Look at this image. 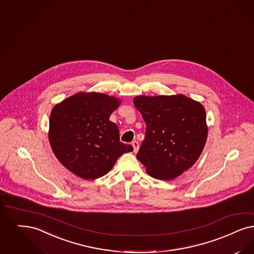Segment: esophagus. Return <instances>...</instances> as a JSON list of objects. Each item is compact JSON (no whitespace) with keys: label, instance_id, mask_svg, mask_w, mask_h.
Wrapping results in <instances>:
<instances>
[{"label":"esophagus","instance_id":"34e87169","mask_svg":"<svg viewBox=\"0 0 254 254\" xmlns=\"http://www.w3.org/2000/svg\"><path fill=\"white\" fill-rule=\"evenodd\" d=\"M131 145L133 146V151H134V153L138 152V150H139V142H137V141H134V142H131Z\"/></svg>","mask_w":254,"mask_h":254}]
</instances>
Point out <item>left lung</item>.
Here are the masks:
<instances>
[{
	"instance_id": "obj_1",
	"label": "left lung",
	"mask_w": 254,
	"mask_h": 254,
	"mask_svg": "<svg viewBox=\"0 0 254 254\" xmlns=\"http://www.w3.org/2000/svg\"><path fill=\"white\" fill-rule=\"evenodd\" d=\"M133 103L146 124L136 157L147 174L157 180L172 181L192 167L208 136L203 105L183 94L139 95Z\"/></svg>"
}]
</instances>
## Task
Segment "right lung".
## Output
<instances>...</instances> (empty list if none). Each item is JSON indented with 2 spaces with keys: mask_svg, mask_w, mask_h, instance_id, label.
Listing matches in <instances>:
<instances>
[{
  "mask_svg": "<svg viewBox=\"0 0 254 254\" xmlns=\"http://www.w3.org/2000/svg\"><path fill=\"white\" fill-rule=\"evenodd\" d=\"M121 100L101 92H78L57 104L50 114L52 150L69 171L84 180L101 178L112 170L130 144L120 142L119 129L110 121Z\"/></svg>",
  "mask_w": 254,
  "mask_h": 254,
  "instance_id": "obj_1",
  "label": "right lung"
}]
</instances>
